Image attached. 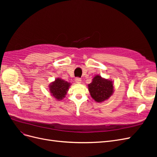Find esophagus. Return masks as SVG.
<instances>
[{"label": "esophagus", "mask_w": 157, "mask_h": 157, "mask_svg": "<svg viewBox=\"0 0 157 157\" xmlns=\"http://www.w3.org/2000/svg\"><path fill=\"white\" fill-rule=\"evenodd\" d=\"M75 80V82L77 83V84H80V83H81V81H82L81 78H76Z\"/></svg>", "instance_id": "esophagus-1"}]
</instances>
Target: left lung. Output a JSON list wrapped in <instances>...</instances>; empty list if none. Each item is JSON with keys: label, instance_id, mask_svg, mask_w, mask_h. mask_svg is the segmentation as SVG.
<instances>
[{"label": "left lung", "instance_id": "1", "mask_svg": "<svg viewBox=\"0 0 157 157\" xmlns=\"http://www.w3.org/2000/svg\"><path fill=\"white\" fill-rule=\"evenodd\" d=\"M88 88L90 96L98 103L107 100L114 93L113 80L103 78L99 75L95 76Z\"/></svg>", "mask_w": 157, "mask_h": 157}]
</instances>
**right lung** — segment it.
<instances>
[{"label": "right lung", "instance_id": "1", "mask_svg": "<svg viewBox=\"0 0 157 157\" xmlns=\"http://www.w3.org/2000/svg\"><path fill=\"white\" fill-rule=\"evenodd\" d=\"M71 85L70 82L58 77L49 84L48 89L51 96L54 97L57 101H60L65 97Z\"/></svg>", "mask_w": 157, "mask_h": 157}]
</instances>
